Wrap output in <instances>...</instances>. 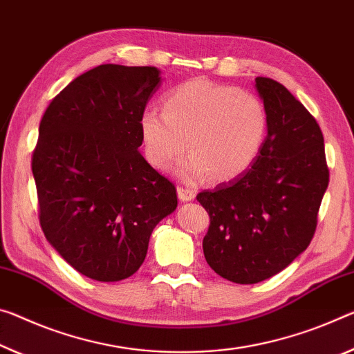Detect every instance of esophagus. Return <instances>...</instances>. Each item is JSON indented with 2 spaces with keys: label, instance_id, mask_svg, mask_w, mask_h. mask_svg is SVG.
<instances>
[{
  "label": "esophagus",
  "instance_id": "1",
  "mask_svg": "<svg viewBox=\"0 0 354 354\" xmlns=\"http://www.w3.org/2000/svg\"><path fill=\"white\" fill-rule=\"evenodd\" d=\"M178 197L181 201H190L195 198V190L184 186H178Z\"/></svg>",
  "mask_w": 354,
  "mask_h": 354
}]
</instances>
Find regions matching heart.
Masks as SVG:
<instances>
[{"label": "heart", "instance_id": "b5f03b06", "mask_svg": "<svg viewBox=\"0 0 354 354\" xmlns=\"http://www.w3.org/2000/svg\"><path fill=\"white\" fill-rule=\"evenodd\" d=\"M268 127V110L257 94L203 78L168 91L164 113L147 110L140 118L151 165L168 170L187 148L190 156L178 171L189 183L207 175L227 183L243 175L265 147Z\"/></svg>", "mask_w": 354, "mask_h": 354}]
</instances>
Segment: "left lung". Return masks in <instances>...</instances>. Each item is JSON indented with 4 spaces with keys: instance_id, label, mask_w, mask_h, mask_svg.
I'll return each instance as SVG.
<instances>
[{
    "instance_id": "obj_1",
    "label": "left lung",
    "mask_w": 354,
    "mask_h": 354,
    "mask_svg": "<svg viewBox=\"0 0 354 354\" xmlns=\"http://www.w3.org/2000/svg\"><path fill=\"white\" fill-rule=\"evenodd\" d=\"M255 88L269 116L260 156L236 179L197 195L211 218L207 265L234 283L276 276L307 249L329 183L315 118L272 78L257 77Z\"/></svg>"
}]
</instances>
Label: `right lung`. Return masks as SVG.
<instances>
[{
	"label": "right lung",
	"instance_id": "right-lung-1",
	"mask_svg": "<svg viewBox=\"0 0 354 354\" xmlns=\"http://www.w3.org/2000/svg\"><path fill=\"white\" fill-rule=\"evenodd\" d=\"M160 82L157 67L97 66L50 102L39 126L31 167L42 232L99 282L137 272L154 227L178 206L175 184L138 151L140 118Z\"/></svg>",
	"mask_w": 354,
	"mask_h": 354
}]
</instances>
